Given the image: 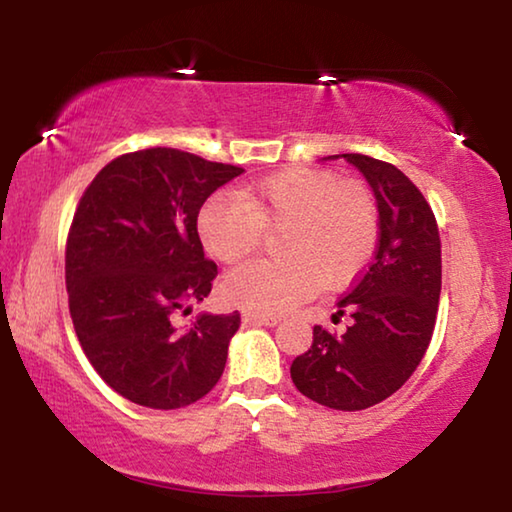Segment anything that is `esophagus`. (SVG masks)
I'll list each match as a JSON object with an SVG mask.
<instances>
[{"label": "esophagus", "instance_id": "esophagus-1", "mask_svg": "<svg viewBox=\"0 0 512 512\" xmlns=\"http://www.w3.org/2000/svg\"><path fill=\"white\" fill-rule=\"evenodd\" d=\"M241 318H244L246 325H266V327H273L280 323V318L273 316V314H259V311H244L241 314Z\"/></svg>", "mask_w": 512, "mask_h": 512}]
</instances>
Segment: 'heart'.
I'll list each match as a JSON object with an SVG mask.
<instances>
[{"label": "heart", "instance_id": "b5f03b06", "mask_svg": "<svg viewBox=\"0 0 512 512\" xmlns=\"http://www.w3.org/2000/svg\"><path fill=\"white\" fill-rule=\"evenodd\" d=\"M277 259H250L232 268L223 293L232 305L282 314L305 302L318 284L332 289L354 280L375 253L379 212L357 180L329 171L287 169L214 194L198 212V235L212 257L237 262L264 230H277Z\"/></svg>", "mask_w": 512, "mask_h": 512}]
</instances>
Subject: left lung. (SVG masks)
<instances>
[{
	"instance_id": "1",
	"label": "left lung",
	"mask_w": 512,
	"mask_h": 512,
	"mask_svg": "<svg viewBox=\"0 0 512 512\" xmlns=\"http://www.w3.org/2000/svg\"><path fill=\"white\" fill-rule=\"evenodd\" d=\"M348 160L368 180L379 212L372 264L339 300L352 325L341 339L314 327L311 348L291 363L298 391L336 411H361L391 397L420 366L440 300V237L420 189L393 164L361 153Z\"/></svg>"
}]
</instances>
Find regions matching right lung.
<instances>
[{"label":"right lung","mask_w":512,"mask_h":512,"mask_svg":"<svg viewBox=\"0 0 512 512\" xmlns=\"http://www.w3.org/2000/svg\"><path fill=\"white\" fill-rule=\"evenodd\" d=\"M244 173L178 149H144L106 164L76 207L67 237L69 314L85 357L121 397L180 409L221 379L241 318L180 309L210 296L216 264L203 253L198 212Z\"/></svg>","instance_id":"add662e5"}]
</instances>
